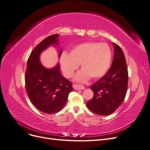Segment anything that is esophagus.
I'll use <instances>...</instances> for the list:
<instances>
[{"label":"esophagus","mask_w":150,"mask_h":150,"mask_svg":"<svg viewBox=\"0 0 150 150\" xmlns=\"http://www.w3.org/2000/svg\"><path fill=\"white\" fill-rule=\"evenodd\" d=\"M73 88L76 90H83L85 89V88L83 86H81V85H78V84H74Z\"/></svg>","instance_id":"34e87169"}]
</instances>
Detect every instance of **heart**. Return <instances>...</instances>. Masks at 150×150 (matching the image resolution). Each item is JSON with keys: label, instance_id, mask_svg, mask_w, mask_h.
Instances as JSON below:
<instances>
[{"label": "heart", "instance_id": "heart-1", "mask_svg": "<svg viewBox=\"0 0 150 150\" xmlns=\"http://www.w3.org/2000/svg\"><path fill=\"white\" fill-rule=\"evenodd\" d=\"M112 51L108 44L86 42L72 47L69 54L62 52L60 64L64 76L70 78L81 64L83 69L76 75L74 80L84 83L90 77L96 79L103 76L110 67Z\"/></svg>", "mask_w": 150, "mask_h": 150}]
</instances>
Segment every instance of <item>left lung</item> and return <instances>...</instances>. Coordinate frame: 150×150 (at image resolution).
Here are the masks:
<instances>
[{
  "instance_id": "8db88e82",
  "label": "left lung",
  "mask_w": 150,
  "mask_h": 150,
  "mask_svg": "<svg viewBox=\"0 0 150 150\" xmlns=\"http://www.w3.org/2000/svg\"><path fill=\"white\" fill-rule=\"evenodd\" d=\"M115 53L107 73L90 88L94 96L86 103L90 111L99 115L114 112L123 102L128 88V72L125 54L121 48L113 42Z\"/></svg>"
}]
</instances>
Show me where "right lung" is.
<instances>
[{
    "label": "right lung",
    "instance_id": "1",
    "mask_svg": "<svg viewBox=\"0 0 150 150\" xmlns=\"http://www.w3.org/2000/svg\"><path fill=\"white\" fill-rule=\"evenodd\" d=\"M59 36V34H53L45 38L32 51L27 63L26 92L33 105L47 114L61 111L72 91L71 81L61 75L59 63L53 68L47 69L39 59L40 54L45 49L51 45H58ZM62 52L61 49L59 57Z\"/></svg>",
    "mask_w": 150,
    "mask_h": 150
}]
</instances>
